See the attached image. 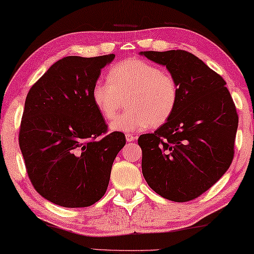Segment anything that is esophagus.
I'll list each match as a JSON object with an SVG mask.
<instances>
[{"instance_id":"1","label":"esophagus","mask_w":254,"mask_h":254,"mask_svg":"<svg viewBox=\"0 0 254 254\" xmlns=\"http://www.w3.org/2000/svg\"><path fill=\"white\" fill-rule=\"evenodd\" d=\"M137 138H138L137 135H134V134H131V133H127V134H126V139H127V142L134 141V140L137 139Z\"/></svg>"}]
</instances>
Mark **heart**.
<instances>
[{
    "label": "heart",
    "mask_w": 254,
    "mask_h": 254,
    "mask_svg": "<svg viewBox=\"0 0 254 254\" xmlns=\"http://www.w3.org/2000/svg\"><path fill=\"white\" fill-rule=\"evenodd\" d=\"M108 82L98 81L91 91L94 106L106 120H114L124 104L130 108L111 123L112 131L135 132L165 123L178 103V85L171 75L142 59L117 63L108 71Z\"/></svg>",
    "instance_id": "1"
}]
</instances>
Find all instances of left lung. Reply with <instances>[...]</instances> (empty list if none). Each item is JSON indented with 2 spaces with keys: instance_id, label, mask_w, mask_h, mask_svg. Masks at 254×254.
I'll return each mask as SVG.
<instances>
[{
  "instance_id": "obj_1",
  "label": "left lung",
  "mask_w": 254,
  "mask_h": 254,
  "mask_svg": "<svg viewBox=\"0 0 254 254\" xmlns=\"http://www.w3.org/2000/svg\"><path fill=\"white\" fill-rule=\"evenodd\" d=\"M139 54L165 66L178 85L173 114L154 133L138 139L142 175L162 197L188 202L213 186L232 164L235 104L225 79L190 52Z\"/></svg>"
}]
</instances>
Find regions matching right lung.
<instances>
[{
  "label": "right lung",
  "instance_id": "right-lung-1",
  "mask_svg": "<svg viewBox=\"0 0 254 254\" xmlns=\"http://www.w3.org/2000/svg\"><path fill=\"white\" fill-rule=\"evenodd\" d=\"M115 55L58 60L30 88L19 146L36 191L57 205L85 207L107 190L112 166L126 145L107 131L91 91Z\"/></svg>",
  "mask_w": 254,
  "mask_h": 254
}]
</instances>
